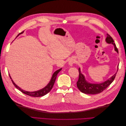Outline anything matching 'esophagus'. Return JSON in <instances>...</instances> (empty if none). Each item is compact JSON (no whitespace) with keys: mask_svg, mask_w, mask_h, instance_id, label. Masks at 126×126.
I'll return each mask as SVG.
<instances>
[{"mask_svg":"<svg viewBox=\"0 0 126 126\" xmlns=\"http://www.w3.org/2000/svg\"><path fill=\"white\" fill-rule=\"evenodd\" d=\"M75 63V60H74V59H70V60H69V66H72V65H73V64Z\"/></svg>","mask_w":126,"mask_h":126,"instance_id":"obj_1","label":"esophagus"}]
</instances>
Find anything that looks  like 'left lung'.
Instances as JSON below:
<instances>
[{"mask_svg": "<svg viewBox=\"0 0 126 126\" xmlns=\"http://www.w3.org/2000/svg\"><path fill=\"white\" fill-rule=\"evenodd\" d=\"M106 43L108 44H112L114 46V47H115V50L117 53H118V49L116 47V44L114 43V41L112 39V38L109 35H108V34H107V36L106 37ZM118 70V66L116 73L114 74L111 78H110L108 80H107L106 81H105L104 82L100 83H91L88 82L86 80L84 75L81 74L80 69L79 68V79L77 82V86L79 90L82 93L90 94H99L102 92L104 90H105L107 88L112 82V81L115 78Z\"/></svg>", "mask_w": 126, "mask_h": 126, "instance_id": "left-lung-1", "label": "left lung"}]
</instances>
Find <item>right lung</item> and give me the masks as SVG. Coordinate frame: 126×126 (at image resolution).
<instances>
[{"mask_svg": "<svg viewBox=\"0 0 126 126\" xmlns=\"http://www.w3.org/2000/svg\"><path fill=\"white\" fill-rule=\"evenodd\" d=\"M23 32H22L20 33L17 37H18L19 35H20V34L22 33ZM62 68H60V69L57 70V71H56L54 72V74H53V75L52 76V77L51 78L50 81H49V82L48 83V85L46 87H45L44 88L41 89H40L39 90H38V91H33V92L27 91H25V90H24L21 89L19 87H18L17 85L15 84V82H14V81L12 80V79H11L10 75H9V77H10V79H11V81H12L15 87H16V88H17L18 90H19L20 91H21L22 93H24V94H26L27 95H28V96H29L34 97H42V96H45V95L47 94L49 92V91H50L51 90L53 86H54V83H55V80H56V77H57V75H58V74L59 73V72H60V71L62 70Z\"/></svg>", "mask_w": 126, "mask_h": 126, "instance_id": "obj_1", "label": "right lung"}]
</instances>
